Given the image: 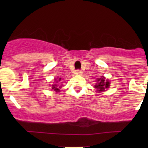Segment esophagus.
<instances>
[{
  "label": "esophagus",
  "mask_w": 148,
  "mask_h": 148,
  "mask_svg": "<svg viewBox=\"0 0 148 148\" xmlns=\"http://www.w3.org/2000/svg\"><path fill=\"white\" fill-rule=\"evenodd\" d=\"M75 74H77V75H82L83 72L81 70H77V71H75Z\"/></svg>",
  "instance_id": "1"
}]
</instances>
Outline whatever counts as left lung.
<instances>
[{
    "label": "left lung",
    "mask_w": 148,
    "mask_h": 148,
    "mask_svg": "<svg viewBox=\"0 0 148 148\" xmlns=\"http://www.w3.org/2000/svg\"><path fill=\"white\" fill-rule=\"evenodd\" d=\"M105 77H101V78L97 79V83L95 85V88L97 89L98 93L104 92L107 90L110 86V82L109 80H106Z\"/></svg>",
    "instance_id": "left-lung-1"
}]
</instances>
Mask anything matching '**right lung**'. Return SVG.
<instances>
[{
    "label": "right lung",
    "mask_w": 148,
    "mask_h": 148,
    "mask_svg": "<svg viewBox=\"0 0 148 148\" xmlns=\"http://www.w3.org/2000/svg\"><path fill=\"white\" fill-rule=\"evenodd\" d=\"M61 79H62V78H56V79H54L55 80V82L53 84V85H51V89H53V91H55L56 92H60V89L62 87V84H61Z\"/></svg>",
    "instance_id": "1"
}]
</instances>
